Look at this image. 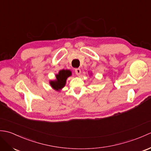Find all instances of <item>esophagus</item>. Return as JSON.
Listing matches in <instances>:
<instances>
[{"mask_svg":"<svg viewBox=\"0 0 151 151\" xmlns=\"http://www.w3.org/2000/svg\"><path fill=\"white\" fill-rule=\"evenodd\" d=\"M75 73H76V75L79 76L80 75H81V69H79V68L75 69Z\"/></svg>","mask_w":151,"mask_h":151,"instance_id":"1","label":"esophagus"}]
</instances>
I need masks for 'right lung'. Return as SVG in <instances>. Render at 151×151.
Returning <instances> with one entry per match:
<instances>
[{
  "mask_svg": "<svg viewBox=\"0 0 151 151\" xmlns=\"http://www.w3.org/2000/svg\"><path fill=\"white\" fill-rule=\"evenodd\" d=\"M71 75V70L68 69L60 70L58 73L56 75V79L49 81L50 86L54 90L60 91L65 86L67 78Z\"/></svg>",
  "mask_w": 151,
  "mask_h": 151,
  "instance_id": "add662e5",
  "label": "right lung"
}]
</instances>
